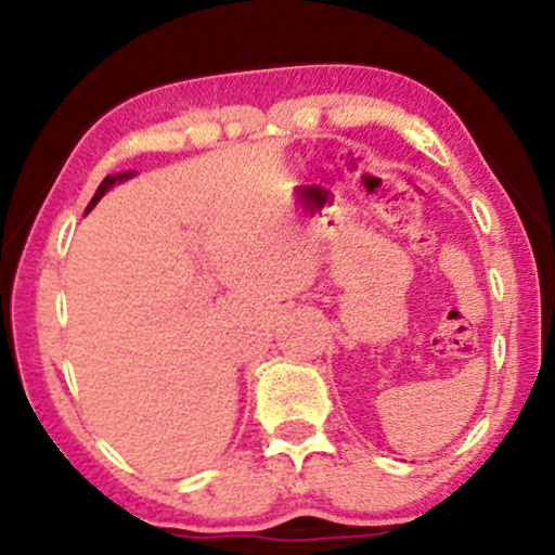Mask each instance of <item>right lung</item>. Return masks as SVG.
Here are the masks:
<instances>
[{
	"label": "right lung",
	"mask_w": 555,
	"mask_h": 555,
	"mask_svg": "<svg viewBox=\"0 0 555 555\" xmlns=\"http://www.w3.org/2000/svg\"><path fill=\"white\" fill-rule=\"evenodd\" d=\"M132 175H135V171H125V175H109V177H104V182L99 184V190H95V195L91 197V203H88V208H86V211H91V208L95 206V203L101 201V195H104L106 190H109L114 182H122V180H127V177H132Z\"/></svg>",
	"instance_id": "add662e5"
}]
</instances>
